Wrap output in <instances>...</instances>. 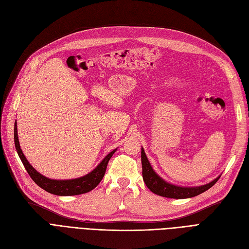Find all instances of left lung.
Here are the masks:
<instances>
[{
    "label": "left lung",
    "instance_id": "obj_1",
    "mask_svg": "<svg viewBox=\"0 0 249 249\" xmlns=\"http://www.w3.org/2000/svg\"><path fill=\"white\" fill-rule=\"evenodd\" d=\"M141 162L143 180L149 190L156 195L171 199H187L206 192L211 186L217 182L220 175L211 182L199 186H180L172 184L162 179L151 167L150 162L145 154L143 147L141 148Z\"/></svg>",
    "mask_w": 249,
    "mask_h": 249
}]
</instances>
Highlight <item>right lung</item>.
<instances>
[{"instance_id":"obj_1","label":"right lung","mask_w":249,"mask_h":249,"mask_svg":"<svg viewBox=\"0 0 249 249\" xmlns=\"http://www.w3.org/2000/svg\"><path fill=\"white\" fill-rule=\"evenodd\" d=\"M14 143L15 148L18 157L20 158L22 164L27 170V172L31 176V178L34 180V182H36L41 188L46 191L47 193H50L56 196H76L89 193L92 191L103 179L106 172V168L108 165V161L113 156V153L117 150L113 149L111 152H109L107 156L102 160L100 164L93 169L92 171L87 175L74 178V179H51L48 177H45L44 175L40 174L38 171L34 168L27 158L24 157V154L20 148L18 135H17V123L14 124Z\"/></svg>"}]
</instances>
